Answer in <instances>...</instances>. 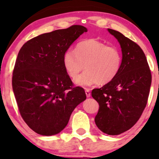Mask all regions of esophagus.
Instances as JSON below:
<instances>
[{"label": "esophagus", "instance_id": "obj_1", "mask_svg": "<svg viewBox=\"0 0 159 159\" xmlns=\"http://www.w3.org/2000/svg\"><path fill=\"white\" fill-rule=\"evenodd\" d=\"M85 93H86V96L89 98L90 97V89L86 88L85 89Z\"/></svg>", "mask_w": 159, "mask_h": 159}]
</instances>
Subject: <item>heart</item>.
Wrapping results in <instances>:
<instances>
[{
  "label": "heart",
  "mask_w": 159,
  "mask_h": 159,
  "mask_svg": "<svg viewBox=\"0 0 159 159\" xmlns=\"http://www.w3.org/2000/svg\"><path fill=\"white\" fill-rule=\"evenodd\" d=\"M63 64L73 79L85 67L87 70L75 82L80 86H90L98 82L106 84L114 80L121 69L122 56L116 47L88 39L78 43L75 50L67 49L63 56Z\"/></svg>",
  "instance_id": "b5f03b06"
}]
</instances>
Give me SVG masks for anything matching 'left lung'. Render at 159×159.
<instances>
[{
	"instance_id": "1",
	"label": "left lung",
	"mask_w": 159,
	"mask_h": 159,
	"mask_svg": "<svg viewBox=\"0 0 159 159\" xmlns=\"http://www.w3.org/2000/svg\"><path fill=\"white\" fill-rule=\"evenodd\" d=\"M108 30L121 45L122 64L114 80L93 89L92 97L99 104L95 125L104 133L116 135L129 129L140 119L148 102L152 76L141 48L121 32Z\"/></svg>"
}]
</instances>
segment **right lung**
Returning a JSON list of instances; mask_svg holds the SVG:
<instances>
[{
    "label": "right lung",
    "mask_w": 159,
    "mask_h": 159,
    "mask_svg": "<svg viewBox=\"0 0 159 159\" xmlns=\"http://www.w3.org/2000/svg\"><path fill=\"white\" fill-rule=\"evenodd\" d=\"M82 25L45 33L28 40L17 56L12 87L19 113L30 128L53 135L65 128L74 109L86 99L63 64L64 52L83 32Z\"/></svg>",
    "instance_id": "1"
}]
</instances>
